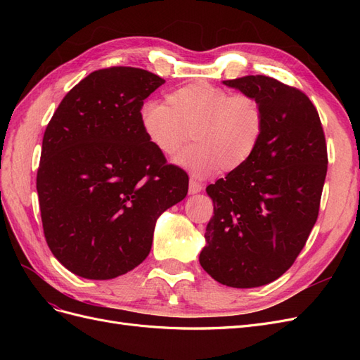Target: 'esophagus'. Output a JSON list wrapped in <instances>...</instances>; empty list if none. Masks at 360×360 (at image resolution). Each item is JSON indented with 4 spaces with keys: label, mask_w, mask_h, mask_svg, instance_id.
<instances>
[{
    "label": "esophagus",
    "mask_w": 360,
    "mask_h": 360,
    "mask_svg": "<svg viewBox=\"0 0 360 360\" xmlns=\"http://www.w3.org/2000/svg\"><path fill=\"white\" fill-rule=\"evenodd\" d=\"M201 191H202V183L191 179V181H189V193H197V192H201Z\"/></svg>",
    "instance_id": "obj_1"
}]
</instances>
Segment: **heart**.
<instances>
[{
    "mask_svg": "<svg viewBox=\"0 0 360 360\" xmlns=\"http://www.w3.org/2000/svg\"><path fill=\"white\" fill-rule=\"evenodd\" d=\"M139 118L148 143L163 156L177 155L193 135L197 144L177 163L201 177L245 167L266 130L264 106L257 96L231 93L205 81L169 91L167 103L147 102Z\"/></svg>",
    "mask_w": 360,
    "mask_h": 360,
    "instance_id": "obj_1",
    "label": "heart"
}]
</instances>
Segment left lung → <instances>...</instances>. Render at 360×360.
I'll return each instance as SVG.
<instances>
[{"label": "left lung", "instance_id": "left-lung-1", "mask_svg": "<svg viewBox=\"0 0 360 360\" xmlns=\"http://www.w3.org/2000/svg\"><path fill=\"white\" fill-rule=\"evenodd\" d=\"M257 96L266 130L245 167L207 186L213 216L200 263L226 287L278 279L302 252L319 217L328 147L317 108L296 86L264 75L224 81Z\"/></svg>", "mask_w": 360, "mask_h": 360}]
</instances>
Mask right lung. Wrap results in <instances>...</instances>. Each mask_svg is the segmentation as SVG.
Masks as SVG:
<instances>
[{
  "instance_id": "right-lung-1",
  "label": "right lung",
  "mask_w": 360,
  "mask_h": 360,
  "mask_svg": "<svg viewBox=\"0 0 360 360\" xmlns=\"http://www.w3.org/2000/svg\"><path fill=\"white\" fill-rule=\"evenodd\" d=\"M165 79L112 66L64 96L46 126L37 193L46 243L86 279H112L147 258L158 217L188 193V172L168 163L141 127L144 101Z\"/></svg>"
}]
</instances>
